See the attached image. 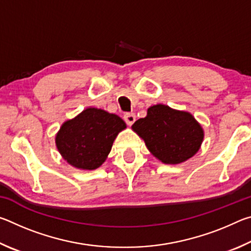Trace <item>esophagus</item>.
Instances as JSON below:
<instances>
[{
    "mask_svg": "<svg viewBox=\"0 0 251 251\" xmlns=\"http://www.w3.org/2000/svg\"><path fill=\"white\" fill-rule=\"evenodd\" d=\"M124 120H125L127 125L131 126V125L134 124V122L136 121V115H135L134 113H127V114H125Z\"/></svg>",
    "mask_w": 251,
    "mask_h": 251,
    "instance_id": "34e87169",
    "label": "esophagus"
}]
</instances>
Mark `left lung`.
Returning <instances> with one entry per match:
<instances>
[{"mask_svg":"<svg viewBox=\"0 0 251 251\" xmlns=\"http://www.w3.org/2000/svg\"><path fill=\"white\" fill-rule=\"evenodd\" d=\"M148 151L161 163L177 165L196 154L203 141V129L192 114L164 104L152 105L147 115L131 126Z\"/></svg>","mask_w":251,"mask_h":251,"instance_id":"1","label":"left lung"}]
</instances>
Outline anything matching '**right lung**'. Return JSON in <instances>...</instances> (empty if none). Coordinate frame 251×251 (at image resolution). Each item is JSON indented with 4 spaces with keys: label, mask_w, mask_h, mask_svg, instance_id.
Wrapping results in <instances>:
<instances>
[{
    "label": "right lung",
    "mask_w": 251,
    "mask_h": 251,
    "mask_svg": "<svg viewBox=\"0 0 251 251\" xmlns=\"http://www.w3.org/2000/svg\"><path fill=\"white\" fill-rule=\"evenodd\" d=\"M126 128L116 114L87 107L63 123L55 144L63 159L83 171H94L107 158L117 135Z\"/></svg>",
    "instance_id": "right-lung-1"
}]
</instances>
